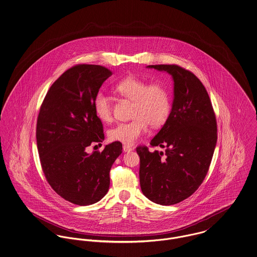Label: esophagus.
Masks as SVG:
<instances>
[{
  "instance_id": "1",
  "label": "esophagus",
  "mask_w": 257,
  "mask_h": 257,
  "mask_svg": "<svg viewBox=\"0 0 257 257\" xmlns=\"http://www.w3.org/2000/svg\"><path fill=\"white\" fill-rule=\"evenodd\" d=\"M122 150H123V152H131V151L134 150V148L131 147V146H127V145H123Z\"/></svg>"
}]
</instances>
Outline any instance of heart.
<instances>
[{
	"label": "heart",
	"instance_id": "1",
	"mask_svg": "<svg viewBox=\"0 0 257 257\" xmlns=\"http://www.w3.org/2000/svg\"><path fill=\"white\" fill-rule=\"evenodd\" d=\"M115 90L121 96L134 100L130 121L120 122L112 127L108 137L112 141L124 145H134L147 131L149 123L161 125L169 117L171 111V95L169 89L161 82L149 83L136 76L122 78L116 85ZM96 116L102 121L112 120L113 110L110 97L98 92L93 99Z\"/></svg>",
	"mask_w": 257,
	"mask_h": 257
}]
</instances>
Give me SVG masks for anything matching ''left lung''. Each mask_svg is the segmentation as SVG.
<instances>
[{
    "mask_svg": "<svg viewBox=\"0 0 257 257\" xmlns=\"http://www.w3.org/2000/svg\"><path fill=\"white\" fill-rule=\"evenodd\" d=\"M168 72L173 80V101L165 124L151 140L149 151L138 146L142 193L162 205L178 204L203 183L217 141L216 118L202 82L178 65H149Z\"/></svg>",
    "mask_w": 257,
    "mask_h": 257,
    "instance_id": "1",
    "label": "left lung"
}]
</instances>
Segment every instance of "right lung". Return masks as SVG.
<instances>
[{
    "label": "right lung",
    "instance_id": "obj_1",
    "mask_svg": "<svg viewBox=\"0 0 257 257\" xmlns=\"http://www.w3.org/2000/svg\"><path fill=\"white\" fill-rule=\"evenodd\" d=\"M111 75L100 65H75L52 84L40 108L36 138L42 169L52 188L75 205H92L102 199L112 165L121 153L122 145L117 141L102 152L86 150L104 140L93 99Z\"/></svg>",
    "mask_w": 257,
    "mask_h": 257
}]
</instances>
